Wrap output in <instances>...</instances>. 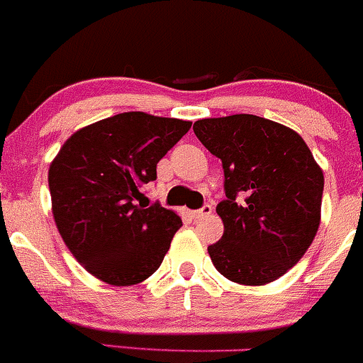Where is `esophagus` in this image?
Listing matches in <instances>:
<instances>
[{"instance_id": "1", "label": "esophagus", "mask_w": 363, "mask_h": 363, "mask_svg": "<svg viewBox=\"0 0 363 363\" xmlns=\"http://www.w3.org/2000/svg\"><path fill=\"white\" fill-rule=\"evenodd\" d=\"M213 213V207L209 206V203H206V206L203 207H200V209H196V211H191V216L195 218V220H199V218H203V216H207V214H211Z\"/></svg>"}]
</instances>
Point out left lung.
<instances>
[{
  "label": "left lung",
  "instance_id": "left-lung-1",
  "mask_svg": "<svg viewBox=\"0 0 363 363\" xmlns=\"http://www.w3.org/2000/svg\"><path fill=\"white\" fill-rule=\"evenodd\" d=\"M196 138L223 167L225 230L207 248L225 279L262 286L289 271L312 245L325 177L298 133L255 115L203 118Z\"/></svg>",
  "mask_w": 363,
  "mask_h": 363
}]
</instances>
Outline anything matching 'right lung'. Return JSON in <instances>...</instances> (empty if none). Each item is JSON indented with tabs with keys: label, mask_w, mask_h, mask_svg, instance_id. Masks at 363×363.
Listing matches in <instances>:
<instances>
[{
	"label": "right lung",
	"mask_w": 363,
	"mask_h": 363,
	"mask_svg": "<svg viewBox=\"0 0 363 363\" xmlns=\"http://www.w3.org/2000/svg\"><path fill=\"white\" fill-rule=\"evenodd\" d=\"M191 122L142 111L74 133L49 167L52 216L74 259L111 286H133L161 266L182 221L160 202L143 206L161 157Z\"/></svg>",
	"instance_id": "1"
}]
</instances>
